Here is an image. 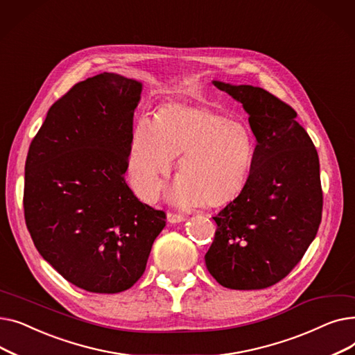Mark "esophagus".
I'll list each match as a JSON object with an SVG mask.
<instances>
[{
  "label": "esophagus",
  "mask_w": 355,
  "mask_h": 355,
  "mask_svg": "<svg viewBox=\"0 0 355 355\" xmlns=\"http://www.w3.org/2000/svg\"><path fill=\"white\" fill-rule=\"evenodd\" d=\"M166 218H168V221H170V223H181V221L185 220V216L177 214V213H168Z\"/></svg>",
  "instance_id": "obj_1"
}]
</instances>
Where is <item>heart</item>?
Wrapping results in <instances>:
<instances>
[{"label":"heart","mask_w":355,"mask_h":355,"mask_svg":"<svg viewBox=\"0 0 355 355\" xmlns=\"http://www.w3.org/2000/svg\"><path fill=\"white\" fill-rule=\"evenodd\" d=\"M254 151V137L245 121L227 119L210 106L168 103L153 122H135L128 146V178L142 200L153 201L180 155L173 200L220 206L246 187Z\"/></svg>","instance_id":"heart-1"}]
</instances>
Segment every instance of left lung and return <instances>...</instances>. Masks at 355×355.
Here are the masks:
<instances>
[{"label":"left lung","mask_w":355,"mask_h":355,"mask_svg":"<svg viewBox=\"0 0 355 355\" xmlns=\"http://www.w3.org/2000/svg\"><path fill=\"white\" fill-rule=\"evenodd\" d=\"M213 85L243 105L257 144L246 187L213 217L217 230L204 259L221 286L265 289L300 263L318 232V153L296 112L268 90Z\"/></svg>","instance_id":"obj_1"}]
</instances>
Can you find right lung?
<instances>
[{
	"mask_svg": "<svg viewBox=\"0 0 355 355\" xmlns=\"http://www.w3.org/2000/svg\"><path fill=\"white\" fill-rule=\"evenodd\" d=\"M142 83L101 73L47 112L30 144L24 217L35 249L66 281L118 293L142 276L165 213L128 187V146Z\"/></svg>",
	"mask_w": 355,
	"mask_h": 355,
	"instance_id": "add662e5",
	"label": "right lung"
}]
</instances>
